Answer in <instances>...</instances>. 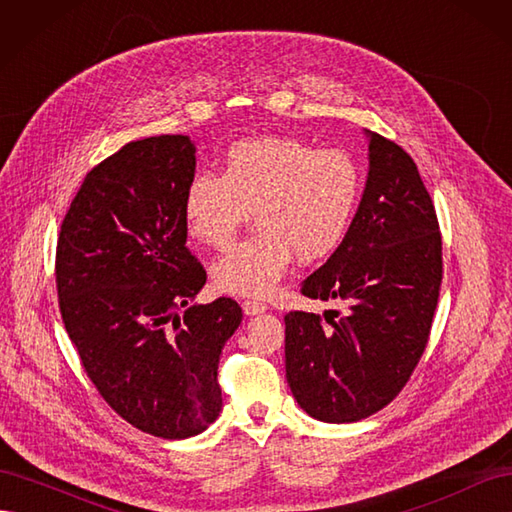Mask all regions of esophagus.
<instances>
[{
	"mask_svg": "<svg viewBox=\"0 0 512 512\" xmlns=\"http://www.w3.org/2000/svg\"><path fill=\"white\" fill-rule=\"evenodd\" d=\"M241 307H243V314H245V316H256V314L267 312V305H265V303H260V301H252V299L243 301V303H241Z\"/></svg>",
	"mask_w": 512,
	"mask_h": 512,
	"instance_id": "obj_1",
	"label": "esophagus"
}]
</instances>
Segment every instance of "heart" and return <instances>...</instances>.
<instances>
[{
	"instance_id": "obj_1",
	"label": "heart",
	"mask_w": 512,
	"mask_h": 512,
	"mask_svg": "<svg viewBox=\"0 0 512 512\" xmlns=\"http://www.w3.org/2000/svg\"><path fill=\"white\" fill-rule=\"evenodd\" d=\"M361 166L346 151L316 149L294 138H245L230 145L220 177L198 173L183 194L188 235L222 250L252 211L256 235L228 250L211 269L218 290L267 297L297 254H331L359 207Z\"/></svg>"
}]
</instances>
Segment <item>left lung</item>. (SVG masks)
I'll return each mask as SVG.
<instances>
[{
	"label": "left lung",
	"mask_w": 512,
	"mask_h": 512,
	"mask_svg": "<svg viewBox=\"0 0 512 512\" xmlns=\"http://www.w3.org/2000/svg\"><path fill=\"white\" fill-rule=\"evenodd\" d=\"M369 138V173L344 241L301 284L309 299L342 301L330 324L290 312L286 380L324 423H354L399 395L425 352L442 284V237L431 196L408 153Z\"/></svg>",
	"instance_id": "1"
}]
</instances>
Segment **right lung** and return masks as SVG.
Returning a JSON list of instances; mask_svg holds the SVG:
<instances>
[{
    "instance_id": "right-lung-1",
    "label": "right lung",
    "mask_w": 512,
    "mask_h": 512,
    "mask_svg": "<svg viewBox=\"0 0 512 512\" xmlns=\"http://www.w3.org/2000/svg\"><path fill=\"white\" fill-rule=\"evenodd\" d=\"M194 170L183 134L123 145L87 173L55 256L61 318L89 380L123 421L166 440L220 416V354L243 318L228 297L190 305L207 282L181 213Z\"/></svg>"
}]
</instances>
